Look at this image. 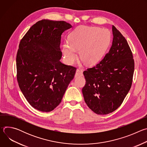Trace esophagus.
Returning a JSON list of instances; mask_svg holds the SVG:
<instances>
[{"label":"esophagus","mask_w":147,"mask_h":147,"mask_svg":"<svg viewBox=\"0 0 147 147\" xmlns=\"http://www.w3.org/2000/svg\"><path fill=\"white\" fill-rule=\"evenodd\" d=\"M82 76H83V74H82V70H81L80 69H77L76 70V74H75V77Z\"/></svg>","instance_id":"34e87169"}]
</instances>
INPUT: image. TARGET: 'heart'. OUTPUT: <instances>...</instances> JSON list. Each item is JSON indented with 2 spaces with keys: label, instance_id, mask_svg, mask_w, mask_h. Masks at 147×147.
I'll return each instance as SVG.
<instances>
[{
  "label": "heart",
  "instance_id": "1",
  "mask_svg": "<svg viewBox=\"0 0 147 147\" xmlns=\"http://www.w3.org/2000/svg\"><path fill=\"white\" fill-rule=\"evenodd\" d=\"M111 40L108 30L96 27H80L69 35V43L63 45V53L67 64L72 65L77 59L76 51L80 50L81 60L87 65L99 61L105 52Z\"/></svg>",
  "mask_w": 147,
  "mask_h": 147
}]
</instances>
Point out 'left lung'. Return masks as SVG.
I'll return each instance as SVG.
<instances>
[{
	"mask_svg": "<svg viewBox=\"0 0 147 147\" xmlns=\"http://www.w3.org/2000/svg\"><path fill=\"white\" fill-rule=\"evenodd\" d=\"M113 41L109 52L95 66L83 72L82 89L87 106L98 115L116 110L131 87L134 70L133 53L127 41L112 26Z\"/></svg>",
	"mask_w": 147,
	"mask_h": 147,
	"instance_id": "left-lung-1",
	"label": "left lung"
}]
</instances>
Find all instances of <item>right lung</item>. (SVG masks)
<instances>
[{"label": "right lung", "instance_id": "right-lung-1", "mask_svg": "<svg viewBox=\"0 0 147 147\" xmlns=\"http://www.w3.org/2000/svg\"><path fill=\"white\" fill-rule=\"evenodd\" d=\"M64 21L42 20L21 40L16 56L17 79L28 102L44 112L61 102L76 68L63 64L61 35L71 28Z\"/></svg>", "mask_w": 147, "mask_h": 147}]
</instances>
